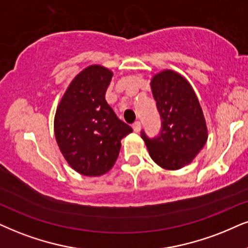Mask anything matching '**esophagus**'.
I'll return each mask as SVG.
<instances>
[{
	"label": "esophagus",
	"instance_id": "obj_1",
	"mask_svg": "<svg viewBox=\"0 0 248 248\" xmlns=\"http://www.w3.org/2000/svg\"><path fill=\"white\" fill-rule=\"evenodd\" d=\"M140 127H142V124H140V121H136V122H135V124H133V129H134L135 133H140Z\"/></svg>",
	"mask_w": 248,
	"mask_h": 248
}]
</instances>
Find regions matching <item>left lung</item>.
Masks as SVG:
<instances>
[{"label": "left lung", "instance_id": "left-lung-1", "mask_svg": "<svg viewBox=\"0 0 248 248\" xmlns=\"http://www.w3.org/2000/svg\"><path fill=\"white\" fill-rule=\"evenodd\" d=\"M151 89L161 118V130L155 139L143 130L140 136L156 165L176 170L189 165L207 140L202 106L191 84L174 71L155 74Z\"/></svg>", "mask_w": 248, "mask_h": 248}]
</instances>
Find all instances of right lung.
I'll return each mask as SVG.
<instances>
[{
	"label": "right lung",
	"instance_id": "1",
	"mask_svg": "<svg viewBox=\"0 0 248 248\" xmlns=\"http://www.w3.org/2000/svg\"><path fill=\"white\" fill-rule=\"evenodd\" d=\"M113 73L101 65L74 78L55 115V136L68 165L84 176H101L117 161L121 140L133 129L105 99Z\"/></svg>",
	"mask_w": 248,
	"mask_h": 248
}]
</instances>
